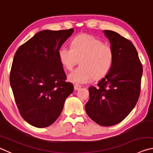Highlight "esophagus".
I'll use <instances>...</instances> for the list:
<instances>
[{"instance_id":"34e87169","label":"esophagus","mask_w":153,"mask_h":153,"mask_svg":"<svg viewBox=\"0 0 153 153\" xmlns=\"http://www.w3.org/2000/svg\"><path fill=\"white\" fill-rule=\"evenodd\" d=\"M81 88V85H79L78 84H76L74 85V90H78Z\"/></svg>"}]
</instances>
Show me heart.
<instances>
[{
  "mask_svg": "<svg viewBox=\"0 0 153 153\" xmlns=\"http://www.w3.org/2000/svg\"><path fill=\"white\" fill-rule=\"evenodd\" d=\"M59 61L67 70H71L78 63L80 66L68 76L74 83L86 84L94 78L104 77L112 67L114 53L109 45L102 40L88 34L76 36L71 47L62 46L58 51Z\"/></svg>",
  "mask_w": 153,
  "mask_h": 153,
  "instance_id": "heart-1",
  "label": "heart"
}]
</instances>
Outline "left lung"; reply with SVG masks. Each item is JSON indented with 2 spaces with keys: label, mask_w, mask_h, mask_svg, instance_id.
Here are the masks:
<instances>
[{
  "label": "left lung",
  "mask_w": 153,
  "mask_h": 153,
  "mask_svg": "<svg viewBox=\"0 0 153 153\" xmlns=\"http://www.w3.org/2000/svg\"><path fill=\"white\" fill-rule=\"evenodd\" d=\"M114 53L111 69L90 86L87 115L98 124L111 126L123 121L136 105L140 92L142 65L132 42L118 33L104 30Z\"/></svg>",
  "instance_id": "obj_1"
}]
</instances>
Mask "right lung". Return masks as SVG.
Listing matches in <instances>:
<instances>
[{
	"mask_svg": "<svg viewBox=\"0 0 153 153\" xmlns=\"http://www.w3.org/2000/svg\"><path fill=\"white\" fill-rule=\"evenodd\" d=\"M73 32V28L40 31L15 54L10 84L15 102L22 117L36 128L55 122L74 91L58 57L59 49Z\"/></svg>",
	"mask_w": 153,
	"mask_h": 153,
	"instance_id": "right-lung-1",
	"label": "right lung"
}]
</instances>
